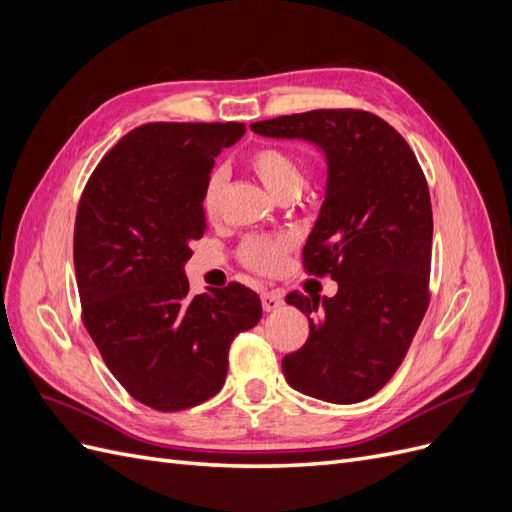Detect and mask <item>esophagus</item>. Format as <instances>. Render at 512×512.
Instances as JSON below:
<instances>
[{
  "label": "esophagus",
  "mask_w": 512,
  "mask_h": 512,
  "mask_svg": "<svg viewBox=\"0 0 512 512\" xmlns=\"http://www.w3.org/2000/svg\"><path fill=\"white\" fill-rule=\"evenodd\" d=\"M260 301H262V309H265V312H275L277 307H282V305H284V294H282L280 290L262 292Z\"/></svg>",
  "instance_id": "1"
}]
</instances>
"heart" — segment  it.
Here are the masks:
<instances>
[{"label": "heart", "instance_id": "heart-1", "mask_svg": "<svg viewBox=\"0 0 512 512\" xmlns=\"http://www.w3.org/2000/svg\"><path fill=\"white\" fill-rule=\"evenodd\" d=\"M250 166L256 173V177L262 181L265 188L277 196H297L303 185L305 175L303 166L297 156H292L290 151L280 147H258L250 156ZM226 185V173L222 168H215L207 175L205 188H203V209L209 215H215L220 209V200L224 194ZM294 241L290 237H250L245 239L239 256L245 267H250L258 273L273 275L282 271L288 252L292 250Z\"/></svg>", "mask_w": 512, "mask_h": 512}]
</instances>
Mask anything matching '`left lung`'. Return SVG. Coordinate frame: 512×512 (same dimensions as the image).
Here are the masks:
<instances>
[{
	"label": "left lung",
	"mask_w": 512,
	"mask_h": 512,
	"mask_svg": "<svg viewBox=\"0 0 512 512\" xmlns=\"http://www.w3.org/2000/svg\"><path fill=\"white\" fill-rule=\"evenodd\" d=\"M301 138L327 158V190L303 247L305 269L331 275L335 297L290 292L309 320L282 371L294 391L356 404L391 380L429 305L431 198L410 145L367 111L320 108L250 126Z\"/></svg>",
	"instance_id": "left-lung-1"
}]
</instances>
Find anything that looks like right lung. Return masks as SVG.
I'll list each match as a JSON object with an SVG mask.
<instances>
[{"instance_id": "obj_1", "label": "right lung", "mask_w": 512, "mask_h": 512, "mask_svg": "<svg viewBox=\"0 0 512 512\" xmlns=\"http://www.w3.org/2000/svg\"><path fill=\"white\" fill-rule=\"evenodd\" d=\"M243 123H145L91 173L74 224L87 333L136 401L175 412L218 393L228 348L262 316L237 282L192 297L190 241L205 235L203 188Z\"/></svg>"}]
</instances>
